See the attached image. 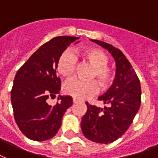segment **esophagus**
Wrapping results in <instances>:
<instances>
[{
	"label": "esophagus",
	"mask_w": 158,
	"mask_h": 158,
	"mask_svg": "<svg viewBox=\"0 0 158 158\" xmlns=\"http://www.w3.org/2000/svg\"><path fill=\"white\" fill-rule=\"evenodd\" d=\"M81 100L80 99H78V98H76V97H74L73 98V102L74 103H78V102H80Z\"/></svg>",
	"instance_id": "34e87169"
}]
</instances>
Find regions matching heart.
Listing matches in <instances>:
<instances>
[{
  "instance_id": "heart-1",
  "label": "heart",
  "mask_w": 158,
  "mask_h": 158,
  "mask_svg": "<svg viewBox=\"0 0 158 158\" xmlns=\"http://www.w3.org/2000/svg\"><path fill=\"white\" fill-rule=\"evenodd\" d=\"M76 53L94 66L91 75L92 78H97L102 87L108 86L113 78V72L107 66L108 56L102 50L97 48L77 50ZM77 63V58L74 53L66 50L60 56L57 62V71L65 77H70L74 74ZM64 91L66 94L77 98L84 99L98 91V85L95 81H84L73 78L68 81Z\"/></svg>"
}]
</instances>
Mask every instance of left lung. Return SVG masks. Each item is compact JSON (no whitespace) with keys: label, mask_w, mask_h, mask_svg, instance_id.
<instances>
[{"label":"left lung","mask_w":158,"mask_h":158,"mask_svg":"<svg viewBox=\"0 0 158 158\" xmlns=\"http://www.w3.org/2000/svg\"><path fill=\"white\" fill-rule=\"evenodd\" d=\"M107 50L116 63V75L111 86L98 99L108 106L89 105L81 118L85 137L97 143L107 144L125 133L141 106V85L136 72L124 54L110 44L91 40Z\"/></svg>","instance_id":"left-lung-1"}]
</instances>
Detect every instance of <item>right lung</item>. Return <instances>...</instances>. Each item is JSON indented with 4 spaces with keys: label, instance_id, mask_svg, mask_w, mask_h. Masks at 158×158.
<instances>
[{
    "label": "right lung",
    "instance_id": "1",
    "mask_svg": "<svg viewBox=\"0 0 158 158\" xmlns=\"http://www.w3.org/2000/svg\"><path fill=\"white\" fill-rule=\"evenodd\" d=\"M78 37L56 36L35 51L18 70L10 101L19 129L33 141H46L57 133L66 109L72 105V97L58 96L55 106L47 103L49 97L60 93L61 79L56 76L58 59Z\"/></svg>",
    "mask_w": 158,
    "mask_h": 158
}]
</instances>
